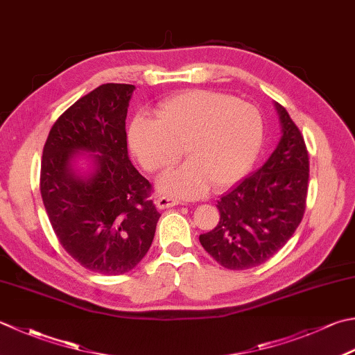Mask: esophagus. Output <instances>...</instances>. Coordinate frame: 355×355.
Here are the masks:
<instances>
[{
  "label": "esophagus",
  "mask_w": 355,
  "mask_h": 355,
  "mask_svg": "<svg viewBox=\"0 0 355 355\" xmlns=\"http://www.w3.org/2000/svg\"><path fill=\"white\" fill-rule=\"evenodd\" d=\"M155 205L158 209H168V207H173V206H178L180 201L177 198H172V197H157L155 200Z\"/></svg>",
  "instance_id": "1"
}]
</instances>
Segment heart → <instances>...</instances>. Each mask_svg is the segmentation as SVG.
<instances>
[{"label": "heart", "mask_w": 355, "mask_h": 355, "mask_svg": "<svg viewBox=\"0 0 355 355\" xmlns=\"http://www.w3.org/2000/svg\"><path fill=\"white\" fill-rule=\"evenodd\" d=\"M157 118L137 115L128 140L148 172L169 169L158 180L159 191L178 198L205 196L232 186L252 168L263 144L265 124L252 104L215 90H186L158 104Z\"/></svg>", "instance_id": "obj_1"}]
</instances>
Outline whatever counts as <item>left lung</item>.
<instances>
[{
	"mask_svg": "<svg viewBox=\"0 0 355 355\" xmlns=\"http://www.w3.org/2000/svg\"><path fill=\"white\" fill-rule=\"evenodd\" d=\"M282 138L261 168L217 201L220 221L200 243L226 269L260 266L286 245L306 209L309 157L300 129L275 103Z\"/></svg>",
	"mask_w": 355,
	"mask_h": 355,
	"instance_id": "obj_1",
	"label": "left lung"
}]
</instances>
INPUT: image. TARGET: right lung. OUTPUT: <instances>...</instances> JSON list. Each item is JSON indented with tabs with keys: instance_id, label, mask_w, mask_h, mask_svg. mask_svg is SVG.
<instances>
[{
	"instance_id": "add662e5",
	"label": "right lung",
	"mask_w": 355,
	"mask_h": 355,
	"mask_svg": "<svg viewBox=\"0 0 355 355\" xmlns=\"http://www.w3.org/2000/svg\"><path fill=\"white\" fill-rule=\"evenodd\" d=\"M135 86L107 83L81 96L52 126L43 149L41 198L55 235L83 268L121 275L148 254L162 214L152 184L128 157L126 116ZM80 150L94 171H73Z\"/></svg>"
}]
</instances>
